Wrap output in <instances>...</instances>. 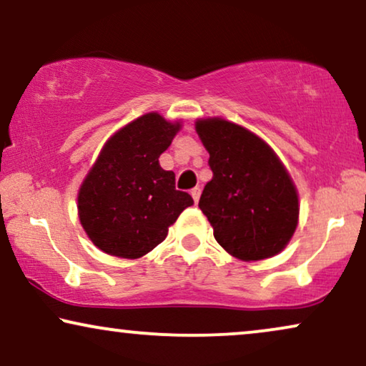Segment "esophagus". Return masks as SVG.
Instances as JSON below:
<instances>
[{"label":"esophagus","mask_w":366,"mask_h":366,"mask_svg":"<svg viewBox=\"0 0 366 366\" xmlns=\"http://www.w3.org/2000/svg\"><path fill=\"white\" fill-rule=\"evenodd\" d=\"M199 194H202V189H199L198 187L192 189V197H193V199H194V203H198V199H199Z\"/></svg>","instance_id":"1"}]
</instances>
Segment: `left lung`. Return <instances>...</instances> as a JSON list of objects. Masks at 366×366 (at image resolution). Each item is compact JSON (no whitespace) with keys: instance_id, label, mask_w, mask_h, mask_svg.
<instances>
[{"instance_id":"left-lung-1","label":"left lung","mask_w":366,"mask_h":366,"mask_svg":"<svg viewBox=\"0 0 366 366\" xmlns=\"http://www.w3.org/2000/svg\"><path fill=\"white\" fill-rule=\"evenodd\" d=\"M213 178L198 207L214 239L243 262L272 258L298 224V192L282 159L262 138L223 118L198 119Z\"/></svg>"}]
</instances>
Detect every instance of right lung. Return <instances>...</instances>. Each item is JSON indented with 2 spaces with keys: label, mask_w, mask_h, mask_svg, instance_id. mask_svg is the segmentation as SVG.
Listing matches in <instances>:
<instances>
[{
  "label": "right lung",
  "mask_w": 366,
  "mask_h": 366,
  "mask_svg": "<svg viewBox=\"0 0 366 366\" xmlns=\"http://www.w3.org/2000/svg\"><path fill=\"white\" fill-rule=\"evenodd\" d=\"M179 122L147 113L104 143L78 192V217L94 247L118 258H139L167 238L193 198L174 188V173L159 154L179 132Z\"/></svg>",
  "instance_id": "obj_1"
}]
</instances>
